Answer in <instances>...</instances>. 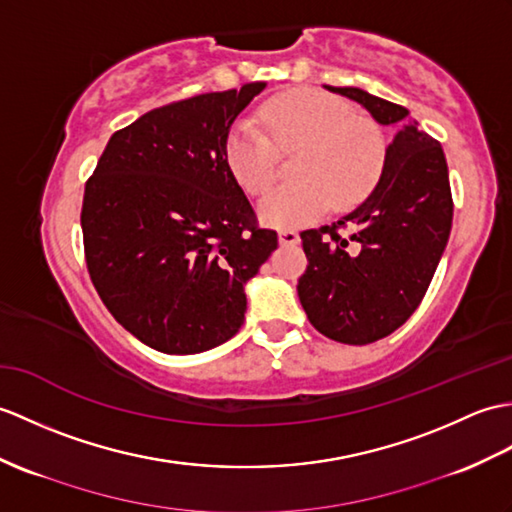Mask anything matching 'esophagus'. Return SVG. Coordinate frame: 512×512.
Segmentation results:
<instances>
[{
    "mask_svg": "<svg viewBox=\"0 0 512 512\" xmlns=\"http://www.w3.org/2000/svg\"><path fill=\"white\" fill-rule=\"evenodd\" d=\"M299 240H301V237L296 231H279V244L281 246H296V244H299Z\"/></svg>",
    "mask_w": 512,
    "mask_h": 512,
    "instance_id": "esophagus-1",
    "label": "esophagus"
}]
</instances>
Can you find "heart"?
<instances>
[{
    "label": "heart",
    "mask_w": 512,
    "mask_h": 512,
    "mask_svg": "<svg viewBox=\"0 0 512 512\" xmlns=\"http://www.w3.org/2000/svg\"><path fill=\"white\" fill-rule=\"evenodd\" d=\"M294 181L279 187L259 207L275 229L312 224L336 205L351 209L373 192L388 161V139L371 117L336 95L316 89L281 93L255 117H242L227 137L224 157L248 196L270 192L281 174V152H296Z\"/></svg>",
    "instance_id": "heart-1"
}]
</instances>
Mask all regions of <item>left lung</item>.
Returning a JSON list of instances; mask_svg holds the SVG:
<instances>
[{"mask_svg": "<svg viewBox=\"0 0 512 512\" xmlns=\"http://www.w3.org/2000/svg\"><path fill=\"white\" fill-rule=\"evenodd\" d=\"M327 89L360 102L379 124H395L397 135L373 194L331 227L301 233L307 268L296 290L320 334L371 344L421 305L449 240L454 200L441 144L408 120V109L355 87Z\"/></svg>", "mask_w": 512, "mask_h": 512, "instance_id": "obj_1", "label": "left lung"}]
</instances>
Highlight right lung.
I'll return each mask as SVG.
<instances>
[{"label": "right lung", "mask_w": 512, "mask_h": 512, "mask_svg": "<svg viewBox=\"0 0 512 512\" xmlns=\"http://www.w3.org/2000/svg\"><path fill=\"white\" fill-rule=\"evenodd\" d=\"M266 82L170 102L115 130L85 185L80 224L93 288L163 353L227 342L244 283L277 248L224 157L231 124Z\"/></svg>", "instance_id": "add662e5"}]
</instances>
